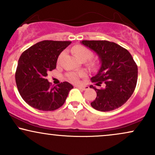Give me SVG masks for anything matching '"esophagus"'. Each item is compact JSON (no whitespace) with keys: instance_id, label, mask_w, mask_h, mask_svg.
Listing matches in <instances>:
<instances>
[{"instance_id":"34e87169","label":"esophagus","mask_w":155,"mask_h":155,"mask_svg":"<svg viewBox=\"0 0 155 155\" xmlns=\"http://www.w3.org/2000/svg\"><path fill=\"white\" fill-rule=\"evenodd\" d=\"M76 87L81 89V90H88V89H89L88 86H76Z\"/></svg>"}]
</instances>
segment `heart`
<instances>
[{"instance_id": "b5f03b06", "label": "heart", "mask_w": 155, "mask_h": 155, "mask_svg": "<svg viewBox=\"0 0 155 155\" xmlns=\"http://www.w3.org/2000/svg\"><path fill=\"white\" fill-rule=\"evenodd\" d=\"M73 52L77 57L79 59L81 60H87L91 58L92 57V52L91 50L85 47L82 45H76L73 48ZM63 54H61V56ZM86 76V74L83 71L79 72H69L67 74V78L69 81H71L73 83H78L79 81V79L81 77Z\"/></svg>"}]
</instances>
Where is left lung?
Wrapping results in <instances>:
<instances>
[{"label": "left lung", "mask_w": 155, "mask_h": 155, "mask_svg": "<svg viewBox=\"0 0 155 155\" xmlns=\"http://www.w3.org/2000/svg\"><path fill=\"white\" fill-rule=\"evenodd\" d=\"M81 44L97 53L101 59L100 70L91 78L92 82L104 88L95 89L97 97L91 103L100 111L120 108L130 97L138 79V66L130 53L124 48L108 41H82Z\"/></svg>", "instance_id": "1"}]
</instances>
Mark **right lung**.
<instances>
[{"label": "right lung", "instance_id": "1", "mask_svg": "<svg viewBox=\"0 0 155 155\" xmlns=\"http://www.w3.org/2000/svg\"><path fill=\"white\" fill-rule=\"evenodd\" d=\"M71 41H42L23 51L15 73L17 89L22 99L40 111H54L64 104L74 88L67 81L54 87L46 79L47 73L56 68L60 53Z\"/></svg>", "mask_w": 155, "mask_h": 155}]
</instances>
